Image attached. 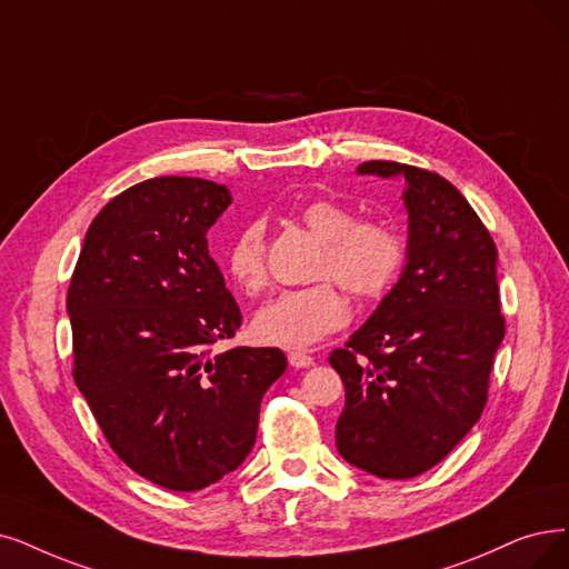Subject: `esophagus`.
Wrapping results in <instances>:
<instances>
[{
    "instance_id": "34e87169",
    "label": "esophagus",
    "mask_w": 569,
    "mask_h": 569,
    "mask_svg": "<svg viewBox=\"0 0 569 569\" xmlns=\"http://www.w3.org/2000/svg\"><path fill=\"white\" fill-rule=\"evenodd\" d=\"M289 363L293 369H308L315 363V357L308 352H289Z\"/></svg>"
}]
</instances>
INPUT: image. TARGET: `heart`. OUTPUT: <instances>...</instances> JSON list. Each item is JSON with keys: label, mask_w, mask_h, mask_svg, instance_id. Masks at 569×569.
<instances>
[{"label": "heart", "mask_w": 569, "mask_h": 569, "mask_svg": "<svg viewBox=\"0 0 569 569\" xmlns=\"http://www.w3.org/2000/svg\"><path fill=\"white\" fill-rule=\"evenodd\" d=\"M308 231L322 240L317 278H333L359 299H373L390 287L403 261L399 236L382 223L357 221L336 200H310L299 212ZM223 266L244 291L266 287V229L247 221L223 252ZM348 303L333 282L287 289L254 315V336L280 348H308L348 322Z\"/></svg>", "instance_id": "b5f03b06"}]
</instances>
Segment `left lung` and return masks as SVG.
Returning a JSON list of instances; mask_svg holds the SVG:
<instances>
[{"label":"left lung","instance_id":"obj_1","mask_svg":"<svg viewBox=\"0 0 569 569\" xmlns=\"http://www.w3.org/2000/svg\"><path fill=\"white\" fill-rule=\"evenodd\" d=\"M357 174L403 177L408 240L395 287L329 357L346 385L336 448L378 479H413L483 413L505 338L497 247L441 174L395 161H367Z\"/></svg>","mask_w":569,"mask_h":569}]
</instances>
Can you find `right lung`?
<instances>
[{"label": "right lung", "mask_w": 569, "mask_h": 569, "mask_svg": "<svg viewBox=\"0 0 569 569\" xmlns=\"http://www.w3.org/2000/svg\"><path fill=\"white\" fill-rule=\"evenodd\" d=\"M231 202L198 177L130 187L88 226L67 291L79 392L113 452L177 492L244 462L261 399L287 369L278 348L210 355L242 320L208 252Z\"/></svg>", "instance_id": "obj_1"}]
</instances>
